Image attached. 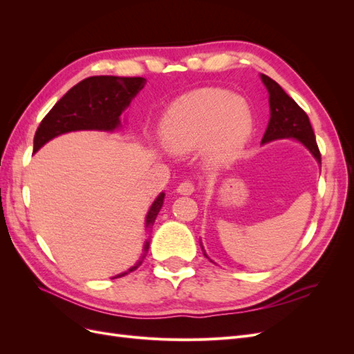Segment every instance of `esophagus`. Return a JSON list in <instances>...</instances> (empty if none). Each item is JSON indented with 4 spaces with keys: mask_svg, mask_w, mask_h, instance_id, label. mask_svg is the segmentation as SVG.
<instances>
[{
    "mask_svg": "<svg viewBox=\"0 0 354 354\" xmlns=\"http://www.w3.org/2000/svg\"><path fill=\"white\" fill-rule=\"evenodd\" d=\"M195 192V185L192 181H183L177 186V194L180 195H192Z\"/></svg>",
    "mask_w": 354,
    "mask_h": 354,
    "instance_id": "esophagus-1",
    "label": "esophagus"
}]
</instances>
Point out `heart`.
<instances>
[{"mask_svg": "<svg viewBox=\"0 0 354 354\" xmlns=\"http://www.w3.org/2000/svg\"><path fill=\"white\" fill-rule=\"evenodd\" d=\"M248 103L216 88L192 91L173 103L159 125L168 151L189 153L201 147L208 167H227L241 155L252 133Z\"/></svg>", "mask_w": 354, "mask_h": 354, "instance_id": "heart-1", "label": "heart"}]
</instances>
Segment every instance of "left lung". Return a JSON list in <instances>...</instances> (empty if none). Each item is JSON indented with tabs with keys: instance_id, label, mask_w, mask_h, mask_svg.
<instances>
[{
	"instance_id": "8db88e82",
	"label": "left lung",
	"mask_w": 354,
	"mask_h": 354,
	"mask_svg": "<svg viewBox=\"0 0 354 354\" xmlns=\"http://www.w3.org/2000/svg\"><path fill=\"white\" fill-rule=\"evenodd\" d=\"M261 81L266 85L267 91H269L270 104V120L261 143L264 145L273 140H279V138H295V140L308 149L310 153L317 160V164H320V152L307 113L299 108L294 99L289 97L276 81L264 73H261ZM201 248L203 250L202 243ZM203 255L209 261H212L205 254V250H203Z\"/></svg>"
}]
</instances>
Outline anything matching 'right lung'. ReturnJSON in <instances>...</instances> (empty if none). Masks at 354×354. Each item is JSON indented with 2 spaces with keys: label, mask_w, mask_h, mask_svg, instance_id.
Returning <instances> with one entry per match:
<instances>
[{
  "label": "right lung",
  "mask_w": 354,
  "mask_h": 354,
  "mask_svg": "<svg viewBox=\"0 0 354 354\" xmlns=\"http://www.w3.org/2000/svg\"><path fill=\"white\" fill-rule=\"evenodd\" d=\"M146 84L145 78H124L102 75L90 77L78 82L53 106V109L41 121L34 137V153L53 138L71 131L94 130L115 131L121 127V115L130 106ZM165 194L160 192L146 216V230H151L158 212L164 205ZM151 241H146L143 254L127 272L115 277L125 276L142 266ZM113 277V279H115Z\"/></svg>",
  "instance_id": "1"
}]
</instances>
